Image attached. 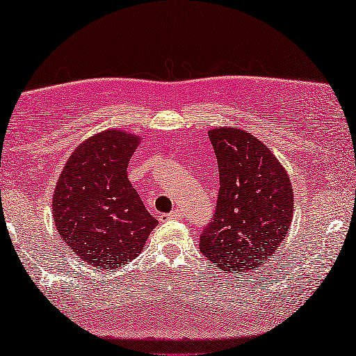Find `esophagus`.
Instances as JSON below:
<instances>
[{"instance_id":"esophagus-1","label":"esophagus","mask_w":356,"mask_h":356,"mask_svg":"<svg viewBox=\"0 0 356 356\" xmlns=\"http://www.w3.org/2000/svg\"><path fill=\"white\" fill-rule=\"evenodd\" d=\"M179 218H182V216H180L179 209H174L172 212L161 213V216H160V220H179Z\"/></svg>"}]
</instances>
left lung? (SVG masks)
Segmentation results:
<instances>
[{
    "label": "left lung",
    "mask_w": 356,
    "mask_h": 356,
    "mask_svg": "<svg viewBox=\"0 0 356 356\" xmlns=\"http://www.w3.org/2000/svg\"><path fill=\"white\" fill-rule=\"evenodd\" d=\"M218 163L216 213L200 249L222 270L259 268L274 255L290 228L293 188L289 174L266 145L234 128L209 131Z\"/></svg>",
    "instance_id": "obj_1"
}]
</instances>
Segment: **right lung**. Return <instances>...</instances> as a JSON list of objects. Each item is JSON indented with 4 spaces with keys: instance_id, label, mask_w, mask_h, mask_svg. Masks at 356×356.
I'll list each match as a JSON object with an SVG mask.
<instances>
[{
    "instance_id": "add662e5",
    "label": "right lung",
    "mask_w": 356,
    "mask_h": 356,
    "mask_svg": "<svg viewBox=\"0 0 356 356\" xmlns=\"http://www.w3.org/2000/svg\"><path fill=\"white\" fill-rule=\"evenodd\" d=\"M138 136L109 129L70 156L54 195V222L65 244L95 268L136 258L158 222L128 180Z\"/></svg>"
}]
</instances>
